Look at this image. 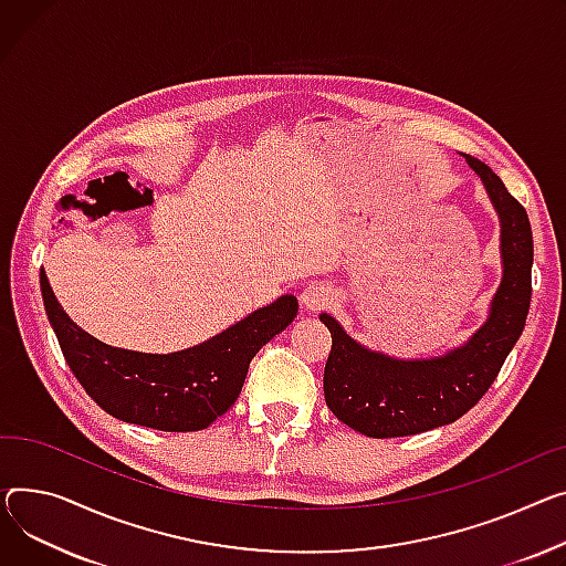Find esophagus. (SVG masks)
Wrapping results in <instances>:
<instances>
[{
	"mask_svg": "<svg viewBox=\"0 0 566 566\" xmlns=\"http://www.w3.org/2000/svg\"><path fill=\"white\" fill-rule=\"evenodd\" d=\"M300 303H303V310L312 314L323 312L334 303V291L327 284H310L300 295Z\"/></svg>",
	"mask_w": 566,
	"mask_h": 566,
	"instance_id": "1",
	"label": "esophagus"
}]
</instances>
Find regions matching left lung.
<instances>
[{
    "mask_svg": "<svg viewBox=\"0 0 566 566\" xmlns=\"http://www.w3.org/2000/svg\"><path fill=\"white\" fill-rule=\"evenodd\" d=\"M467 161L480 175L503 228V282L486 323L469 344L443 357L400 361L361 348L332 316L321 314L332 334L323 373L325 402L338 421L366 437L419 434L464 417L499 378L528 318L533 295L528 213L492 168L469 155Z\"/></svg>",
    "mask_w": 566,
    "mask_h": 566,
    "instance_id": "left-lung-1",
    "label": "left lung"
}]
</instances>
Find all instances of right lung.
Wrapping results in <instances>:
<instances>
[{
    "mask_svg": "<svg viewBox=\"0 0 566 566\" xmlns=\"http://www.w3.org/2000/svg\"><path fill=\"white\" fill-rule=\"evenodd\" d=\"M43 303L61 353L86 394L125 423L164 432H196L228 411L245 382L252 357L297 314V300L282 295L209 342L170 355L111 348L61 310L41 273Z\"/></svg>",
    "mask_w": 566,
    "mask_h": 566,
    "instance_id": "right-lung-1",
    "label": "right lung"
}]
</instances>
